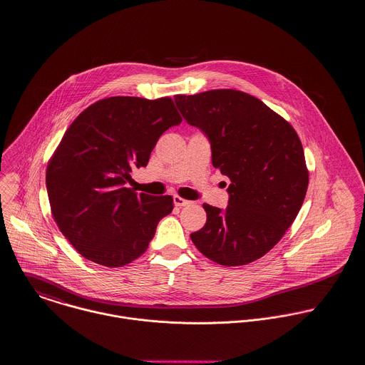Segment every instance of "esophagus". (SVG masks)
Listing matches in <instances>:
<instances>
[{"label": "esophagus", "mask_w": 365, "mask_h": 365, "mask_svg": "<svg viewBox=\"0 0 365 365\" xmlns=\"http://www.w3.org/2000/svg\"><path fill=\"white\" fill-rule=\"evenodd\" d=\"M173 203H175L176 207H185V206H187L190 202L186 200V199H183V197H180V196H173Z\"/></svg>", "instance_id": "esophagus-1"}]
</instances>
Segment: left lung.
<instances>
[{
	"instance_id": "1",
	"label": "left lung",
	"mask_w": 365,
	"mask_h": 365,
	"mask_svg": "<svg viewBox=\"0 0 365 365\" xmlns=\"http://www.w3.org/2000/svg\"><path fill=\"white\" fill-rule=\"evenodd\" d=\"M183 118L210 140L212 162L230 179L225 210L203 205L207 221L190 234L196 248L224 267L264 257L296 219L309 185L302 143L291 124L244 91L178 94Z\"/></svg>"
}]
</instances>
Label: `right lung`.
Wrapping results in <instances>:
<instances>
[{
    "mask_svg": "<svg viewBox=\"0 0 365 365\" xmlns=\"http://www.w3.org/2000/svg\"><path fill=\"white\" fill-rule=\"evenodd\" d=\"M180 121L170 97L117 96L96 101L71 124L49 159L46 189L59 230L86 259L117 268L145 252L173 199L137 195L125 183Z\"/></svg>",
    "mask_w": 365,
    "mask_h": 365,
    "instance_id": "right-lung-1",
    "label": "right lung"
}]
</instances>
